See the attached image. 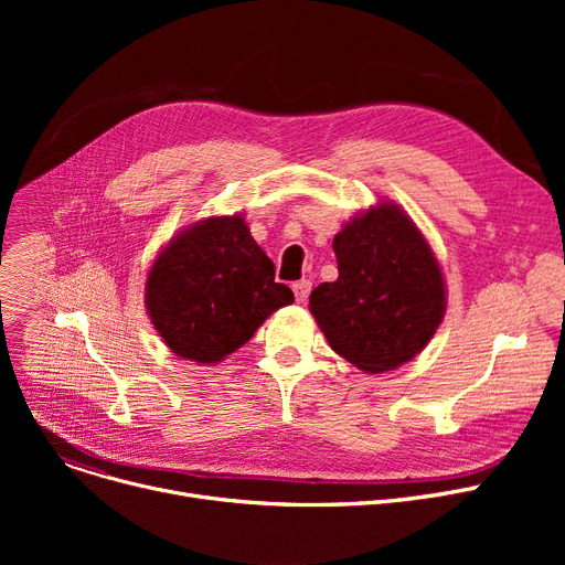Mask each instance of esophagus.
Masks as SVG:
<instances>
[{
    "instance_id": "obj_1",
    "label": "esophagus",
    "mask_w": 565,
    "mask_h": 565,
    "mask_svg": "<svg viewBox=\"0 0 565 565\" xmlns=\"http://www.w3.org/2000/svg\"><path fill=\"white\" fill-rule=\"evenodd\" d=\"M292 292H295V300L300 305H305L309 300V292H311V281L302 279V281H295L292 284Z\"/></svg>"
}]
</instances>
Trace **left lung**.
Wrapping results in <instances>:
<instances>
[{
    "label": "left lung",
    "mask_w": 565,
    "mask_h": 565,
    "mask_svg": "<svg viewBox=\"0 0 565 565\" xmlns=\"http://www.w3.org/2000/svg\"><path fill=\"white\" fill-rule=\"evenodd\" d=\"M339 279L313 288L309 309L337 354L366 373L419 354L447 311L441 267L424 233L382 201L334 235Z\"/></svg>",
    "instance_id": "8db88e82"
}]
</instances>
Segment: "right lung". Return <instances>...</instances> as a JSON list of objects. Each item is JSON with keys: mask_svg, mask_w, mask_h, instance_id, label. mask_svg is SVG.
Returning <instances> with one entry per match:
<instances>
[{"mask_svg": "<svg viewBox=\"0 0 565 565\" xmlns=\"http://www.w3.org/2000/svg\"><path fill=\"white\" fill-rule=\"evenodd\" d=\"M146 311L178 358L217 364L245 345L292 290L256 245L243 215L205 217L178 235L146 277Z\"/></svg>", "mask_w": 565, "mask_h": 565, "instance_id": "add662e5", "label": "right lung"}]
</instances>
